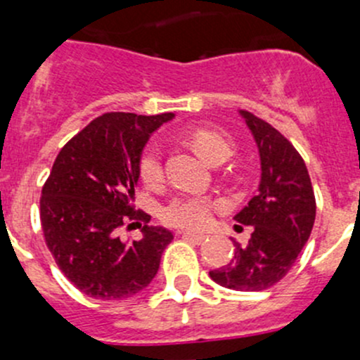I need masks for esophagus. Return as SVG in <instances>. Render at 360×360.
<instances>
[{
  "mask_svg": "<svg viewBox=\"0 0 360 360\" xmlns=\"http://www.w3.org/2000/svg\"><path fill=\"white\" fill-rule=\"evenodd\" d=\"M181 235H183L184 238H190V240L197 242V244H202V242L207 238L205 233H195V231H183Z\"/></svg>",
  "mask_w": 360,
  "mask_h": 360,
  "instance_id": "esophagus-1",
  "label": "esophagus"
}]
</instances>
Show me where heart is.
Instances as JSON below:
<instances>
[{
	"mask_svg": "<svg viewBox=\"0 0 360 360\" xmlns=\"http://www.w3.org/2000/svg\"><path fill=\"white\" fill-rule=\"evenodd\" d=\"M195 150L210 163L224 162L231 155V141L214 127L200 125L190 132ZM139 177L146 186H157L163 181L162 148L157 143H148L139 157ZM217 203L209 197L195 193H179L162 207V219L172 226L202 228L212 217Z\"/></svg>",
	"mask_w": 360,
	"mask_h": 360,
	"instance_id": "b5f03b06",
	"label": "heart"
}]
</instances>
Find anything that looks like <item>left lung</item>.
<instances>
[{
    "label": "left lung",
    "instance_id": "left-lung-1",
    "mask_svg": "<svg viewBox=\"0 0 360 360\" xmlns=\"http://www.w3.org/2000/svg\"><path fill=\"white\" fill-rule=\"evenodd\" d=\"M240 112L259 150L261 183L235 221L254 231L248 245L235 242L230 263L209 275L233 291H264L291 270L310 237L317 205L304 160L291 141L250 111Z\"/></svg>",
    "mask_w": 360,
    "mask_h": 360
}]
</instances>
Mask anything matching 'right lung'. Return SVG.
I'll use <instances>...</instances> for the list:
<instances>
[{
	"label": "right lung",
	"mask_w": 360,
	"mask_h": 360,
	"mask_svg": "<svg viewBox=\"0 0 360 360\" xmlns=\"http://www.w3.org/2000/svg\"><path fill=\"white\" fill-rule=\"evenodd\" d=\"M172 116L104 112L71 137L53 162L39 198L41 230L57 266L86 296H134L157 275L174 237L148 226L151 216L136 209L132 198L141 151L150 134ZM134 226L145 237L120 241L117 231Z\"/></svg>",
	"instance_id": "right-lung-1"
}]
</instances>
